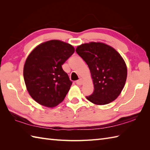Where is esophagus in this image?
Segmentation results:
<instances>
[{
  "mask_svg": "<svg viewBox=\"0 0 150 150\" xmlns=\"http://www.w3.org/2000/svg\"><path fill=\"white\" fill-rule=\"evenodd\" d=\"M76 84H77L79 86H81V85H82V84H83V81H82V79H79V80L76 81Z\"/></svg>",
  "mask_w": 150,
  "mask_h": 150,
  "instance_id": "obj_1",
  "label": "esophagus"
}]
</instances>
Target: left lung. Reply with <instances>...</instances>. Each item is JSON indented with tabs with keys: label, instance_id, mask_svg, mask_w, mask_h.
Here are the masks:
<instances>
[{
	"label": "left lung",
	"instance_id": "obj_1",
	"mask_svg": "<svg viewBox=\"0 0 150 150\" xmlns=\"http://www.w3.org/2000/svg\"><path fill=\"white\" fill-rule=\"evenodd\" d=\"M87 64L94 91L86 98L96 105L108 104L119 96L126 83L127 66L120 53L103 42L82 44L76 48Z\"/></svg>",
	"mask_w": 150,
	"mask_h": 150
}]
</instances>
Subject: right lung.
Segmentation results:
<instances>
[{
	"label": "right lung",
	"mask_w": 150,
	"mask_h": 150,
	"mask_svg": "<svg viewBox=\"0 0 150 150\" xmlns=\"http://www.w3.org/2000/svg\"><path fill=\"white\" fill-rule=\"evenodd\" d=\"M74 52L71 44L51 40L29 54L24 66V79L28 93L37 103L53 108L64 99L72 82L62 65Z\"/></svg>",
	"instance_id": "obj_1"
}]
</instances>
